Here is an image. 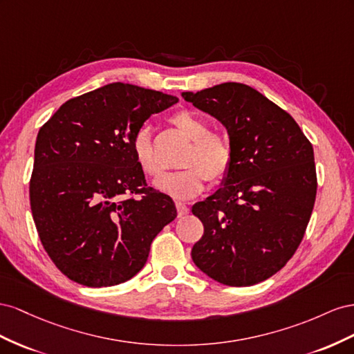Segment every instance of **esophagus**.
<instances>
[{
	"label": "esophagus",
	"instance_id": "esophagus-1",
	"mask_svg": "<svg viewBox=\"0 0 354 354\" xmlns=\"http://www.w3.org/2000/svg\"><path fill=\"white\" fill-rule=\"evenodd\" d=\"M176 209H178V216H185L189 214V209L184 203H180V201H176Z\"/></svg>",
	"mask_w": 354,
	"mask_h": 354
}]
</instances>
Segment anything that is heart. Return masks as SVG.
<instances>
[{"instance_id": "obj_1", "label": "heart", "mask_w": 354, "mask_h": 354, "mask_svg": "<svg viewBox=\"0 0 354 354\" xmlns=\"http://www.w3.org/2000/svg\"><path fill=\"white\" fill-rule=\"evenodd\" d=\"M180 133L191 140V145L180 161L185 169L166 174L154 180V187L170 197L187 200L205 189V180L218 184L228 174L231 149L227 140L212 133L210 124L193 111H178L170 118ZM132 151L139 169L148 176H157L161 169L157 163L148 127H140L133 140Z\"/></svg>"}]
</instances>
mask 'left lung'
Wrapping results in <instances>:
<instances>
[{
    "label": "left lung",
    "instance_id": "1",
    "mask_svg": "<svg viewBox=\"0 0 354 354\" xmlns=\"http://www.w3.org/2000/svg\"><path fill=\"white\" fill-rule=\"evenodd\" d=\"M227 129L231 166L222 187L193 206L205 233L194 264L222 285L252 286L295 254L316 200L315 153L286 111L241 83L184 92Z\"/></svg>",
    "mask_w": 354,
    "mask_h": 354
}]
</instances>
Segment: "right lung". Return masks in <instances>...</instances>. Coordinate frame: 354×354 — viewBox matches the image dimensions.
<instances>
[{
    "instance_id": "right-lung-1",
    "label": "right lung",
    "mask_w": 354,
    "mask_h": 354,
    "mask_svg": "<svg viewBox=\"0 0 354 354\" xmlns=\"http://www.w3.org/2000/svg\"><path fill=\"white\" fill-rule=\"evenodd\" d=\"M176 102L113 83L66 100L39 129L31 210L46 252L68 279L88 288L124 283L176 218L174 200L147 187L132 151L145 121Z\"/></svg>"
}]
</instances>
